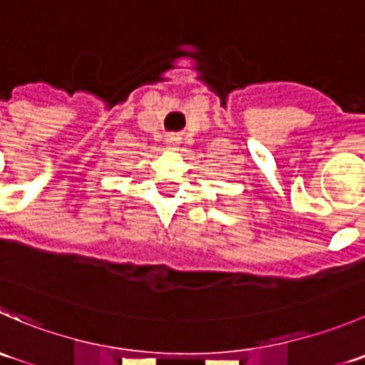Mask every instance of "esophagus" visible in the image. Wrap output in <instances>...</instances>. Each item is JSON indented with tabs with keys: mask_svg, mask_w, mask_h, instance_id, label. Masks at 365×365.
<instances>
[{
	"mask_svg": "<svg viewBox=\"0 0 365 365\" xmlns=\"http://www.w3.org/2000/svg\"><path fill=\"white\" fill-rule=\"evenodd\" d=\"M165 143H168V145H171V146H175L176 143H178V139H176V138H173V135H169V138L165 139Z\"/></svg>",
	"mask_w": 365,
	"mask_h": 365,
	"instance_id": "1",
	"label": "esophagus"
}]
</instances>
